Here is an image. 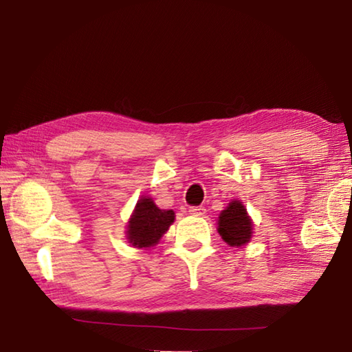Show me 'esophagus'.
I'll return each mask as SVG.
<instances>
[{"label":"esophagus","instance_id":"34e87169","mask_svg":"<svg viewBox=\"0 0 352 352\" xmlns=\"http://www.w3.org/2000/svg\"><path fill=\"white\" fill-rule=\"evenodd\" d=\"M188 212L191 214V216H205L206 210L204 206H191Z\"/></svg>","mask_w":352,"mask_h":352}]
</instances>
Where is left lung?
<instances>
[{
    "instance_id": "left-lung-1",
    "label": "left lung",
    "mask_w": 352,
    "mask_h": 352,
    "mask_svg": "<svg viewBox=\"0 0 352 352\" xmlns=\"http://www.w3.org/2000/svg\"><path fill=\"white\" fill-rule=\"evenodd\" d=\"M217 231L226 245L232 248L246 246L252 240L254 221L241 200H231L217 219Z\"/></svg>"
}]
</instances>
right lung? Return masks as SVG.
Wrapping results in <instances>:
<instances>
[{
	"label": "right lung",
	"instance_id": "right-lung-1",
	"mask_svg": "<svg viewBox=\"0 0 352 352\" xmlns=\"http://www.w3.org/2000/svg\"><path fill=\"white\" fill-rule=\"evenodd\" d=\"M175 217L173 210H161L152 197L141 196L127 221L126 239L133 248L147 250L161 241Z\"/></svg>",
	"mask_w": 352,
	"mask_h": 352
}]
</instances>
